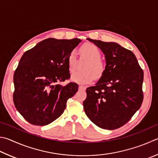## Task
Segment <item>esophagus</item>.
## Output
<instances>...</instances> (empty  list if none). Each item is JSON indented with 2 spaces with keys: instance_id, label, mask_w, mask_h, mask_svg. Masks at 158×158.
<instances>
[{
  "instance_id": "esophagus-1",
  "label": "esophagus",
  "mask_w": 158,
  "mask_h": 158,
  "mask_svg": "<svg viewBox=\"0 0 158 158\" xmlns=\"http://www.w3.org/2000/svg\"><path fill=\"white\" fill-rule=\"evenodd\" d=\"M79 90H85V87L83 86V85H79Z\"/></svg>"
}]
</instances>
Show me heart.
I'll list each match as a JSON object with an SVG mask.
<instances>
[{"mask_svg":"<svg viewBox=\"0 0 158 158\" xmlns=\"http://www.w3.org/2000/svg\"><path fill=\"white\" fill-rule=\"evenodd\" d=\"M81 55L87 59L88 62L84 67V72H77L71 77L73 81L81 84H90L94 78L99 79L104 75L106 65L101 58V52L98 47L92 44H85L80 48ZM68 70L73 73L76 70L77 58L75 52L71 51L67 59Z\"/></svg>","mask_w":158,"mask_h":158,"instance_id":"b5f03b06","label":"heart"}]
</instances>
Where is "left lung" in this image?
Returning <instances> with one entry per match:
<instances>
[{
	"label": "left lung",
	"mask_w": 158,
	"mask_h": 158,
	"mask_svg": "<svg viewBox=\"0 0 158 158\" xmlns=\"http://www.w3.org/2000/svg\"><path fill=\"white\" fill-rule=\"evenodd\" d=\"M87 39L104 52L106 65L96 85L86 89L85 113L99 128H119L141 107L144 72L131 50L115 43Z\"/></svg>",
	"instance_id": "obj_1"
}]
</instances>
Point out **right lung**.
I'll list each match as a JSON object with an SVG mask.
<instances>
[{
  "label": "right lung",
  "instance_id": "obj_1",
  "mask_svg": "<svg viewBox=\"0 0 158 158\" xmlns=\"http://www.w3.org/2000/svg\"><path fill=\"white\" fill-rule=\"evenodd\" d=\"M80 39H47L25 52L14 74L13 101L23 118L36 126L50 124L61 115L79 85L70 78L67 59Z\"/></svg>",
  "mask_w": 158,
  "mask_h": 158
}]
</instances>
